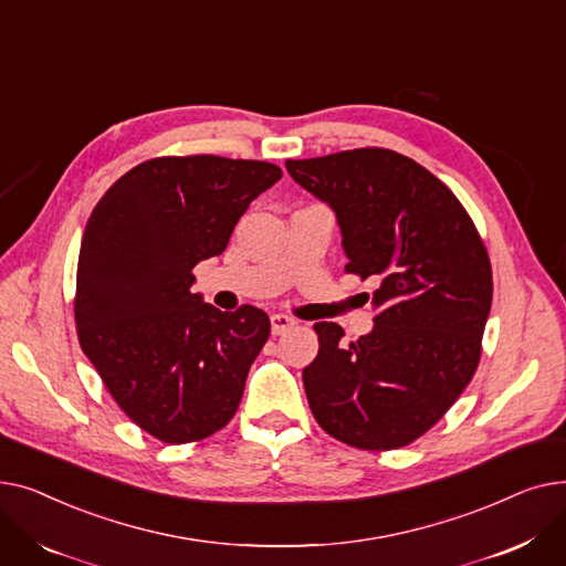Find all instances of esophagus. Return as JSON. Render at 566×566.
<instances>
[{
	"mask_svg": "<svg viewBox=\"0 0 566 566\" xmlns=\"http://www.w3.org/2000/svg\"><path fill=\"white\" fill-rule=\"evenodd\" d=\"M295 325V321L291 318V316H286V314H273L271 316V331H273V335H284L286 331H291Z\"/></svg>",
	"mask_w": 566,
	"mask_h": 566,
	"instance_id": "obj_1",
	"label": "esophagus"
}]
</instances>
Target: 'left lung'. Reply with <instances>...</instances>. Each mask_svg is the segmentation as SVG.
Wrapping results in <instances>:
<instances>
[{"mask_svg":"<svg viewBox=\"0 0 566 566\" xmlns=\"http://www.w3.org/2000/svg\"><path fill=\"white\" fill-rule=\"evenodd\" d=\"M291 178L328 203L346 273L374 277V328L344 342L314 323L318 355L303 369L323 431L358 450H397L452 408L480 365L493 275L454 192L390 148L286 160Z\"/></svg>","mask_w":566,"mask_h":566,"instance_id":"8db88e82","label":"left lung"}]
</instances>
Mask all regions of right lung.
<instances>
[{"mask_svg":"<svg viewBox=\"0 0 566 566\" xmlns=\"http://www.w3.org/2000/svg\"><path fill=\"white\" fill-rule=\"evenodd\" d=\"M280 178L261 160L154 158L118 178L84 227L80 346L118 408L163 442L211 436L241 403L271 318L203 303L192 268L227 250L248 206Z\"/></svg>","mask_w":566,"mask_h":566,"instance_id":"obj_1","label":"right lung"}]
</instances>
